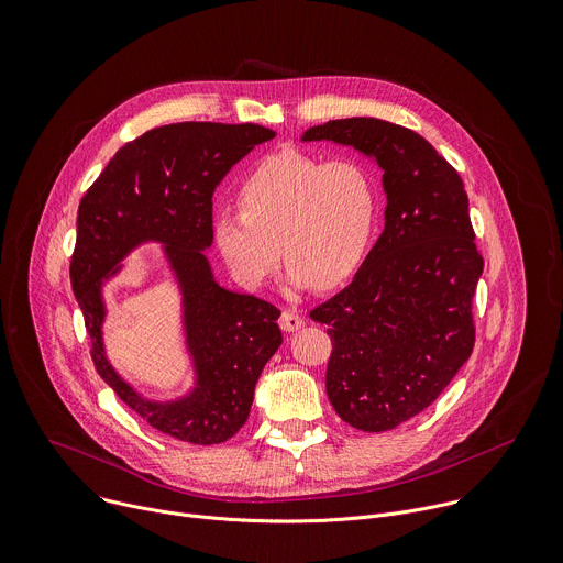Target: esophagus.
Segmentation results:
<instances>
[{"instance_id":"1","label":"esophagus","mask_w":563,"mask_h":563,"mask_svg":"<svg viewBox=\"0 0 563 563\" xmlns=\"http://www.w3.org/2000/svg\"><path fill=\"white\" fill-rule=\"evenodd\" d=\"M279 325L286 330V332H295L303 325V319L299 314L297 308H284L282 310V317H279Z\"/></svg>"}]
</instances>
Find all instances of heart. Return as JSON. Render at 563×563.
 <instances>
[{
	"instance_id": "1",
	"label": "heart",
	"mask_w": 563,
	"mask_h": 563,
	"mask_svg": "<svg viewBox=\"0 0 563 563\" xmlns=\"http://www.w3.org/2000/svg\"><path fill=\"white\" fill-rule=\"evenodd\" d=\"M238 206L214 217L212 233L231 275L253 290L273 277L282 255L295 288L346 282L377 223V188L364 166L295 148L264 157L242 179Z\"/></svg>"
}]
</instances>
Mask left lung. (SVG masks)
<instances>
[{"mask_svg":"<svg viewBox=\"0 0 563 563\" xmlns=\"http://www.w3.org/2000/svg\"><path fill=\"white\" fill-rule=\"evenodd\" d=\"M301 140L353 146L384 170L382 238L355 279L310 310L332 340V408L357 430L384 432L426 410L473 353L484 257L468 195L421 135L384 120H332Z\"/></svg>","mask_w":563,"mask_h":563,"instance_id":"left-lung-1","label":"left lung"}]
</instances>
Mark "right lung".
<instances>
[{"mask_svg": "<svg viewBox=\"0 0 563 563\" xmlns=\"http://www.w3.org/2000/svg\"><path fill=\"white\" fill-rule=\"evenodd\" d=\"M275 131L257 124L181 122L124 144L86 190L77 210L70 284L90 334L99 377L155 430L212 445L249 419L255 384L282 344L279 310L221 288L201 253L212 244V192L219 181ZM162 241L185 297L187 343L198 384L190 396L144 400L107 364L100 342V279L142 241Z\"/></svg>", "mask_w": 563, "mask_h": 563, "instance_id": "right-lung-1", "label": "right lung"}]
</instances>
